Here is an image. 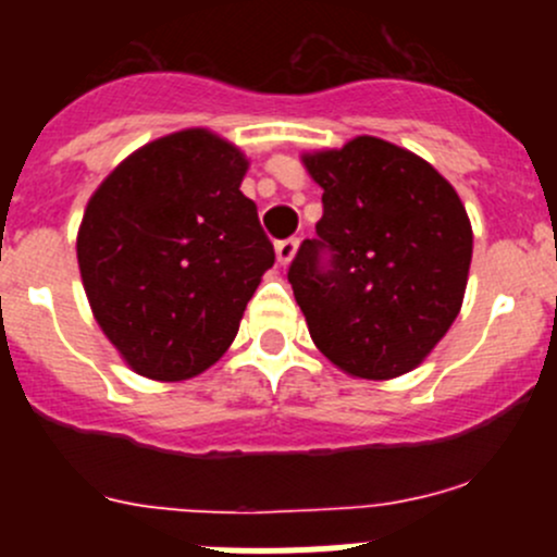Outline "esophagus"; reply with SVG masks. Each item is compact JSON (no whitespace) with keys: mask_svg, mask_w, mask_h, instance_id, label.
<instances>
[{"mask_svg":"<svg viewBox=\"0 0 557 557\" xmlns=\"http://www.w3.org/2000/svg\"><path fill=\"white\" fill-rule=\"evenodd\" d=\"M274 250H277V261L283 263H290L294 261V256H296V250H299V239L296 237H288V239H280L277 245H274Z\"/></svg>","mask_w":557,"mask_h":557,"instance_id":"1","label":"esophagus"}]
</instances>
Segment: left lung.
Segmentation results:
<instances>
[{
  "label": "left lung",
  "instance_id": "1",
  "mask_svg": "<svg viewBox=\"0 0 557 557\" xmlns=\"http://www.w3.org/2000/svg\"><path fill=\"white\" fill-rule=\"evenodd\" d=\"M323 218L290 261L310 336L352 377L418 367L463 301L471 223L440 172L409 150L358 137L305 156Z\"/></svg>",
  "mask_w": 557,
  "mask_h": 557
}]
</instances>
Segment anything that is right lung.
<instances>
[{"label":"right lung","mask_w":557,"mask_h":557,"mask_svg":"<svg viewBox=\"0 0 557 557\" xmlns=\"http://www.w3.org/2000/svg\"><path fill=\"white\" fill-rule=\"evenodd\" d=\"M245 170L234 145L188 128L128 156L88 201L83 285L107 339L143 377L177 383L212 367L274 263L239 190Z\"/></svg>","instance_id":"right-lung-1"}]
</instances>
